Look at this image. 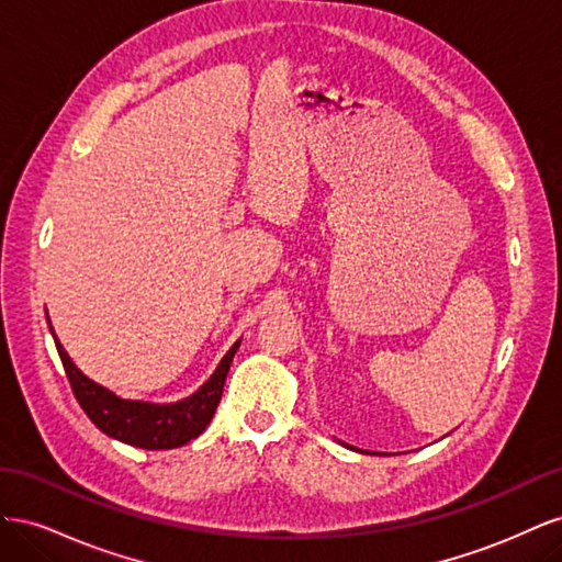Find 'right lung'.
Returning <instances> with one entry per match:
<instances>
[{
	"instance_id": "1",
	"label": "right lung",
	"mask_w": 562,
	"mask_h": 562,
	"mask_svg": "<svg viewBox=\"0 0 562 562\" xmlns=\"http://www.w3.org/2000/svg\"><path fill=\"white\" fill-rule=\"evenodd\" d=\"M50 335L56 339V349L65 368V375L70 380L75 391V398L79 401L81 411L89 415L95 427L108 434L110 438L122 440V443L145 448V450H171L190 443L215 415V407L223 398V386L227 380V372L239 342L225 353L220 361L211 380L199 386L196 394L187 396L178 403H145V401H126L114 396L110 389L95 384L72 363L70 356L58 342V337L50 328Z\"/></svg>"
}]
</instances>
